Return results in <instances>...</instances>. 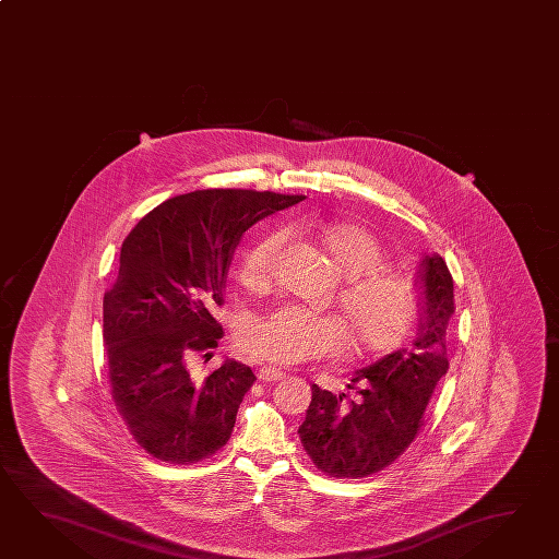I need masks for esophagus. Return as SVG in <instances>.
<instances>
[{
  "instance_id": "obj_1",
  "label": "esophagus",
  "mask_w": 559,
  "mask_h": 559,
  "mask_svg": "<svg viewBox=\"0 0 559 559\" xmlns=\"http://www.w3.org/2000/svg\"><path fill=\"white\" fill-rule=\"evenodd\" d=\"M284 377L285 372L282 371V369H275V367H262V369L258 371V379H260V381H265V383L282 381Z\"/></svg>"
}]
</instances>
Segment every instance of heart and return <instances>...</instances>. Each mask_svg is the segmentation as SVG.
Listing matches in <instances>:
<instances>
[{"mask_svg": "<svg viewBox=\"0 0 559 559\" xmlns=\"http://www.w3.org/2000/svg\"><path fill=\"white\" fill-rule=\"evenodd\" d=\"M284 236H263L241 253L240 284L253 294L270 289L275 258ZM319 243L347 282L340 292V306L349 318L357 349L386 353L405 340L420 311V289L405 275L381 270V241L357 226H333ZM246 350L260 361L296 365L311 357L335 355L347 347L349 333L337 316H316L299 307H284L253 321L241 333Z\"/></svg>", "mask_w": 559, "mask_h": 559, "instance_id": "heart-1", "label": "heart"}]
</instances>
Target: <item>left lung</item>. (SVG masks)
Instances as JSON below:
<instances>
[{"instance_id": "obj_1", "label": "left lung", "mask_w": 559, "mask_h": 559, "mask_svg": "<svg viewBox=\"0 0 559 559\" xmlns=\"http://www.w3.org/2000/svg\"><path fill=\"white\" fill-rule=\"evenodd\" d=\"M420 323L411 347L393 350L355 372V396L311 386L299 438L319 471L333 478H365L399 459L423 427L438 381L449 371L447 329L454 285L444 260L423 255L416 270Z\"/></svg>"}]
</instances>
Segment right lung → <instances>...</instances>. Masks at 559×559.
I'll return each instance as SVG.
<instances>
[{"label": "right lung", "mask_w": 559, "mask_h": 559, "mask_svg": "<svg viewBox=\"0 0 559 559\" xmlns=\"http://www.w3.org/2000/svg\"><path fill=\"white\" fill-rule=\"evenodd\" d=\"M306 197L197 190L148 212L124 238L119 277L103 299V337L115 405L154 459L194 464L231 437L255 374L224 359L197 379L190 361L218 347L214 309L243 231Z\"/></svg>", "instance_id": "right-lung-1"}]
</instances>
